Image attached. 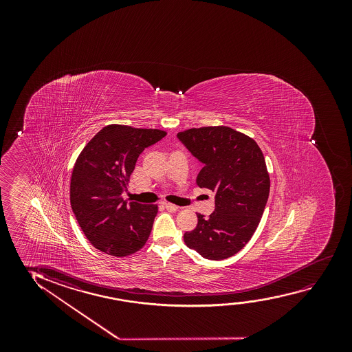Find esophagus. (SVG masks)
Instances as JSON below:
<instances>
[{
  "mask_svg": "<svg viewBox=\"0 0 352 352\" xmlns=\"http://www.w3.org/2000/svg\"><path fill=\"white\" fill-rule=\"evenodd\" d=\"M164 208H166L168 212H177L179 209L178 206L172 204V203H164Z\"/></svg>",
  "mask_w": 352,
  "mask_h": 352,
  "instance_id": "1",
  "label": "esophagus"
}]
</instances>
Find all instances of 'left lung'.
<instances>
[{
  "mask_svg": "<svg viewBox=\"0 0 352 352\" xmlns=\"http://www.w3.org/2000/svg\"><path fill=\"white\" fill-rule=\"evenodd\" d=\"M203 168L196 183L215 192V210L197 214V226L185 232V244L207 260H225L250 241L270 196V173L260 146L249 135L227 126L179 132Z\"/></svg>",
  "mask_w": 352,
  "mask_h": 352,
  "instance_id": "1",
  "label": "left lung"
}]
</instances>
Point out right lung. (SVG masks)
<instances>
[{"instance_id": "add662e5", "label": "right lung", "mask_w": 352, "mask_h": 352, "mask_svg": "<svg viewBox=\"0 0 352 352\" xmlns=\"http://www.w3.org/2000/svg\"><path fill=\"white\" fill-rule=\"evenodd\" d=\"M166 135L157 129L108 125L78 156L71 177V207L89 241L107 255H132L149 238L159 208L127 203L121 193L142 151Z\"/></svg>"}]
</instances>
